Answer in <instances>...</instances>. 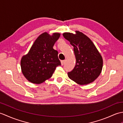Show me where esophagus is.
<instances>
[{
	"instance_id": "34e87169",
	"label": "esophagus",
	"mask_w": 123,
	"mask_h": 123,
	"mask_svg": "<svg viewBox=\"0 0 123 123\" xmlns=\"http://www.w3.org/2000/svg\"><path fill=\"white\" fill-rule=\"evenodd\" d=\"M65 62H66V60H62V61H61V65H62V66H63V65L64 64Z\"/></svg>"
}]
</instances>
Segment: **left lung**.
<instances>
[{"instance_id": "1", "label": "left lung", "mask_w": 123, "mask_h": 123, "mask_svg": "<svg viewBox=\"0 0 123 123\" xmlns=\"http://www.w3.org/2000/svg\"><path fill=\"white\" fill-rule=\"evenodd\" d=\"M75 34L64 33L63 37L74 46L76 63L71 72L68 73L70 79L80 85L93 82L100 75L103 60L100 53L88 36L79 31Z\"/></svg>"}]
</instances>
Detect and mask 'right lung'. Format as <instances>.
I'll use <instances>...</instances> for the list:
<instances>
[{
    "mask_svg": "<svg viewBox=\"0 0 123 123\" xmlns=\"http://www.w3.org/2000/svg\"><path fill=\"white\" fill-rule=\"evenodd\" d=\"M60 34L50 35L44 32L36 39L27 54L23 55L20 67L23 75L33 83L40 84L49 79L56 67L61 65L58 52L53 49Z\"/></svg>",
    "mask_w": 123,
    "mask_h": 123,
    "instance_id": "obj_1",
    "label": "right lung"
}]
</instances>
